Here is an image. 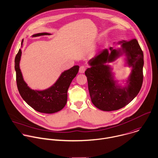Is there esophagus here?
<instances>
[{
  "label": "esophagus",
  "instance_id": "obj_1",
  "mask_svg": "<svg viewBox=\"0 0 158 158\" xmlns=\"http://www.w3.org/2000/svg\"><path fill=\"white\" fill-rule=\"evenodd\" d=\"M86 69V68L84 66H81L79 68V73H84Z\"/></svg>",
  "mask_w": 158,
  "mask_h": 158
}]
</instances>
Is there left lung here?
<instances>
[{
	"instance_id": "8db88e82",
	"label": "left lung",
	"mask_w": 158,
	"mask_h": 158,
	"mask_svg": "<svg viewBox=\"0 0 158 158\" xmlns=\"http://www.w3.org/2000/svg\"><path fill=\"white\" fill-rule=\"evenodd\" d=\"M122 48H110L100 51L89 61L91 68L85 71L87 78L88 88L91 101L98 109L113 111L120 109L128 105L139 93L143 84L144 65L143 52L136 39L120 41ZM125 53L129 66L132 67L127 88H117L111 78V68L104 64L114 60L120 55Z\"/></svg>"
}]
</instances>
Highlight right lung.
<instances>
[{"instance_id": "1", "label": "right lung", "mask_w": 158, "mask_h": 158, "mask_svg": "<svg viewBox=\"0 0 158 158\" xmlns=\"http://www.w3.org/2000/svg\"><path fill=\"white\" fill-rule=\"evenodd\" d=\"M50 35L48 33L35 34L33 37ZM22 41V45L23 44ZM22 55L20 49L15 58L16 81L19 92L27 103L37 112L53 114L62 110L67 103L68 90L79 71V66H74L63 72L56 83L44 90H34L27 86L23 79L19 63Z\"/></svg>"}]
</instances>
